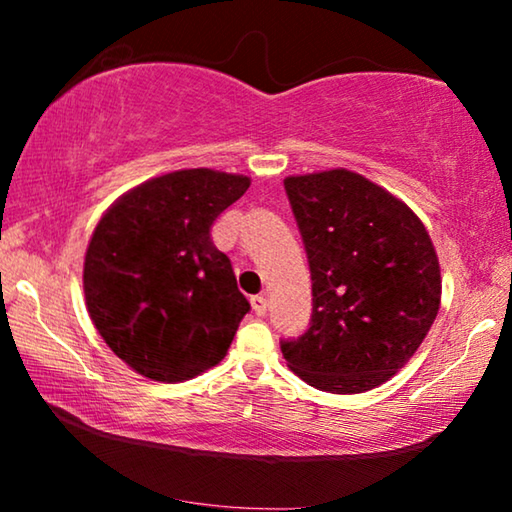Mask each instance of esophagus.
I'll use <instances>...</instances> for the list:
<instances>
[{"instance_id":"obj_1","label":"esophagus","mask_w":512,"mask_h":512,"mask_svg":"<svg viewBox=\"0 0 512 512\" xmlns=\"http://www.w3.org/2000/svg\"><path fill=\"white\" fill-rule=\"evenodd\" d=\"M250 305H253V311L257 316H264L266 307H268V300H266V296H253V298H250Z\"/></svg>"}]
</instances>
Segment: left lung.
<instances>
[{"instance_id": "left-lung-1", "label": "left lung", "mask_w": 512, "mask_h": 512, "mask_svg": "<svg viewBox=\"0 0 512 512\" xmlns=\"http://www.w3.org/2000/svg\"><path fill=\"white\" fill-rule=\"evenodd\" d=\"M311 271V323L282 341L289 368L327 393L391 379L436 320L440 264L413 210L348 169L284 180Z\"/></svg>"}]
</instances>
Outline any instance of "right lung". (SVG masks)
I'll use <instances>...</instances> for the list:
<instances>
[{
	"label": "right lung",
	"mask_w": 512,
	"mask_h": 512,
	"mask_svg": "<svg viewBox=\"0 0 512 512\" xmlns=\"http://www.w3.org/2000/svg\"><path fill=\"white\" fill-rule=\"evenodd\" d=\"M250 178L183 169L131 189L92 232L83 291L117 357L155 381H185L219 363L250 305L212 223Z\"/></svg>",
	"instance_id": "obj_1"
}]
</instances>
